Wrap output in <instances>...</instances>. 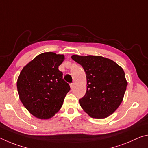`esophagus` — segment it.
Listing matches in <instances>:
<instances>
[{"mask_svg": "<svg viewBox=\"0 0 148 148\" xmlns=\"http://www.w3.org/2000/svg\"><path fill=\"white\" fill-rule=\"evenodd\" d=\"M70 88L72 89V88H73V87H74V84H70Z\"/></svg>", "mask_w": 148, "mask_h": 148, "instance_id": "1", "label": "esophagus"}]
</instances>
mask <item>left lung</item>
Here are the masks:
<instances>
[{"label": "left lung", "instance_id": "1", "mask_svg": "<svg viewBox=\"0 0 148 148\" xmlns=\"http://www.w3.org/2000/svg\"><path fill=\"white\" fill-rule=\"evenodd\" d=\"M86 74L87 90L79 100L89 116L105 119L112 114L123 101L128 82L123 69L115 62L101 56L72 55Z\"/></svg>", "mask_w": 148, "mask_h": 148}]
</instances>
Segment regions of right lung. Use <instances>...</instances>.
Masks as SVG:
<instances>
[{
	"label": "right lung",
	"instance_id": "obj_1",
	"mask_svg": "<svg viewBox=\"0 0 148 148\" xmlns=\"http://www.w3.org/2000/svg\"><path fill=\"white\" fill-rule=\"evenodd\" d=\"M64 55L43 53L23 68L17 80L19 97L32 115L40 119L53 117L59 111L70 90L58 66Z\"/></svg>",
	"mask_w": 148,
	"mask_h": 148
}]
</instances>
